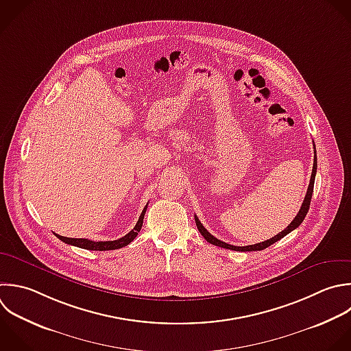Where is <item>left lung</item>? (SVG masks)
Instances as JSON below:
<instances>
[{"label": "left lung", "mask_w": 351, "mask_h": 351, "mask_svg": "<svg viewBox=\"0 0 351 351\" xmlns=\"http://www.w3.org/2000/svg\"><path fill=\"white\" fill-rule=\"evenodd\" d=\"M315 173H317V156H315V147H314V162H313V171H311V177H310V184H308V188H307V192H306V196H304V200L302 203V207L299 210V213L296 214V217L293 218V221L284 229L281 230L278 234H276L274 237L269 239V240H265L262 243H256V244H251V245H245V247H237V245H232V244H228L225 241H221L218 240L217 237H214L211 233L207 232V229L200 223L199 218L195 215V221H196V226L199 229V232L202 233V236L211 244L214 245H218V247H222V248H228V250H234V251H261V250H265L267 248L269 245H271L273 243L278 241L280 239H282L285 234H288L289 232H292L293 229H296L304 219L307 211H308V207H310V200H311V195H313V188H314V178H315Z\"/></svg>", "instance_id": "left-lung-1"}]
</instances>
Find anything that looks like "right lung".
I'll return each instance as SVG.
<instances>
[{
  "label": "right lung",
  "mask_w": 351,
  "mask_h": 351,
  "mask_svg": "<svg viewBox=\"0 0 351 351\" xmlns=\"http://www.w3.org/2000/svg\"><path fill=\"white\" fill-rule=\"evenodd\" d=\"M147 207H148V204L144 207V210H143V213H141L136 226L128 234H125L123 237H121L118 240H112V241H93V240H89V239H71V237H64V236H60V234H56V236H58V239H60L66 244H71V245H75V247H80V248H85V250H92V251L118 250V248H122V247L128 245L129 243H132L136 239V236L141 230Z\"/></svg>",
  "instance_id": "add662e5"
}]
</instances>
